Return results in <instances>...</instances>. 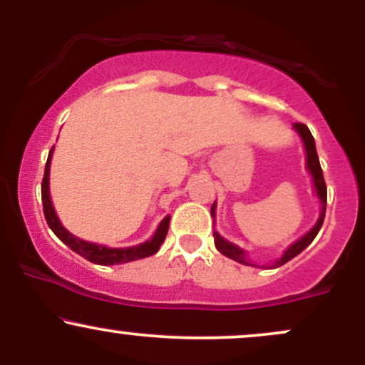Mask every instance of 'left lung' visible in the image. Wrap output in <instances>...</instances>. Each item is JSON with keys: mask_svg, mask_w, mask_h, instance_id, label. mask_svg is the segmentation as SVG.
Segmentation results:
<instances>
[{"mask_svg": "<svg viewBox=\"0 0 365 365\" xmlns=\"http://www.w3.org/2000/svg\"><path fill=\"white\" fill-rule=\"evenodd\" d=\"M293 128L299 132L300 139L304 142V148H305V154H307V159H305V163H307V170L309 173H311L312 177V182H314V190H316L317 197H319L321 200V215H319V220H317V223L314 225V228L311 232L305 233L304 237H300L299 240L295 242V244H292L288 247L287 250H284V254L282 257L278 259V261H274L271 264V267H279L283 266V264H287L288 261H292L295 255H299L302 250L307 247L311 242L316 238L317 233H319L321 226H322V221H324V215H326V199H328V190H326V183H324V177H322V170H321V165H319V158H317V150H316V142H314V137L311 133V130L305 127L304 123H295L293 125ZM215 211H216V204H212L211 207V216L215 217ZM215 235V245L216 249L220 250L221 254L226 255V257L233 259V261L240 262V264H247V266H255V267H261L257 266V264H252L247 259L245 255V250H242L240 247H237L235 244H232V242L225 240L223 237L220 235V233L215 232L212 233ZM266 267V266H262Z\"/></svg>", "mask_w": 365, "mask_h": 365, "instance_id": "left-lung-1", "label": "left lung"}]
</instances>
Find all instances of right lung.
<instances>
[{"mask_svg":"<svg viewBox=\"0 0 365 365\" xmlns=\"http://www.w3.org/2000/svg\"><path fill=\"white\" fill-rule=\"evenodd\" d=\"M53 149L49 150L48 161H46L43 185H41V195H43L44 217H46V221H48L49 228L53 230L54 235L60 238L63 244L68 245L73 252L82 255V257L87 259V261H91L94 264H101V266H113V264H123V262H130V261H137V259H144V257H149V255L156 254L159 250V247H161L163 242H165L166 233H168L170 216H166L165 220L159 223L156 233H154L150 240L144 242V244H140V245L123 247V249H111V247H106V245H98V244H91V242L81 240V238L72 235V233H70L68 230L61 225V221L58 220L56 212H54L51 197H49V166H51Z\"/></svg>","mask_w":365,"mask_h":365,"instance_id":"add662e5","label":"right lung"}]
</instances>
